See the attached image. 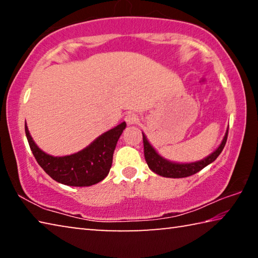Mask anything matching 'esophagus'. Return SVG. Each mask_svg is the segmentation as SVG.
I'll use <instances>...</instances> for the list:
<instances>
[{
    "label": "esophagus",
    "instance_id": "1",
    "mask_svg": "<svg viewBox=\"0 0 258 258\" xmlns=\"http://www.w3.org/2000/svg\"><path fill=\"white\" fill-rule=\"evenodd\" d=\"M138 120H139V117L138 115H135V113H128V115L125 116V121L127 123V125L137 124Z\"/></svg>",
    "mask_w": 258,
    "mask_h": 258
}]
</instances>
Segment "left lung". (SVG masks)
I'll return each mask as SVG.
<instances>
[{"label":"left lung","mask_w":258,"mask_h":258,"mask_svg":"<svg viewBox=\"0 0 258 258\" xmlns=\"http://www.w3.org/2000/svg\"><path fill=\"white\" fill-rule=\"evenodd\" d=\"M228 131L226 130L225 135L223 140H222L221 145L218 146L215 151H213L211 155L205 157L204 159L194 161V163H175V161H171L165 159L164 157H161L158 152L156 151L154 147L150 145V142L148 141L145 133L142 132L143 135V147H145V158L148 166L152 172L158 174L160 176L164 177H172V178H181L186 177L202 171L203 168L206 167L207 165L212 164L215 160L220 154L223 150V148L228 140Z\"/></svg>","instance_id":"left-lung-1"}]
</instances>
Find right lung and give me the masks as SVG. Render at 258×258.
Here are the masks:
<instances>
[{
    "mask_svg": "<svg viewBox=\"0 0 258 258\" xmlns=\"http://www.w3.org/2000/svg\"><path fill=\"white\" fill-rule=\"evenodd\" d=\"M125 127L126 123L123 121L100 135L83 150L68 156L54 157L37 147L25 123L26 137L38 165L54 181L69 186H90L108 175L117 141Z\"/></svg>",
    "mask_w": 258,
    "mask_h": 258,
    "instance_id": "obj_1",
    "label": "right lung"
}]
</instances>
